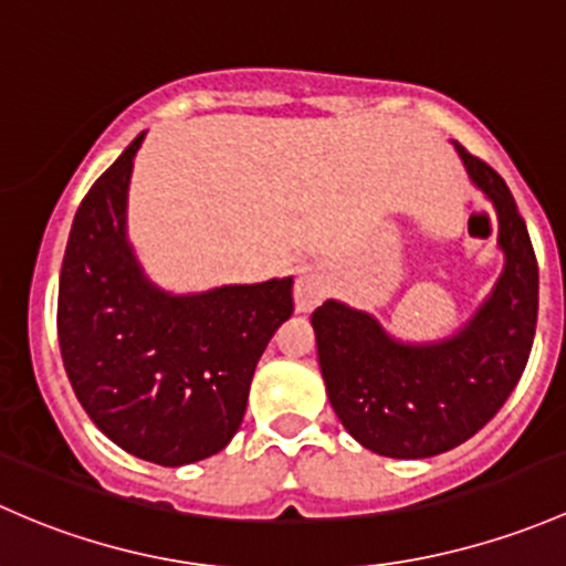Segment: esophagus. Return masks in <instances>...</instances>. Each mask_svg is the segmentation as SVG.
I'll list each match as a JSON object with an SVG mask.
<instances>
[{
    "label": "esophagus",
    "mask_w": 566,
    "mask_h": 566,
    "mask_svg": "<svg viewBox=\"0 0 566 566\" xmlns=\"http://www.w3.org/2000/svg\"><path fill=\"white\" fill-rule=\"evenodd\" d=\"M329 294V277L324 275L316 266H307V270L300 272L294 285V302L300 313H311L313 307L322 305L324 296Z\"/></svg>",
    "instance_id": "esophagus-1"
}]
</instances>
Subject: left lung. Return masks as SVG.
Instances as JSON below:
<instances>
[{
    "mask_svg": "<svg viewBox=\"0 0 566 566\" xmlns=\"http://www.w3.org/2000/svg\"><path fill=\"white\" fill-rule=\"evenodd\" d=\"M471 185L496 212L504 255L491 294L450 335L403 340L340 300L313 313L326 395L343 428L384 458H433L493 419L528 363L539 272L504 179L452 142Z\"/></svg>",
    "mask_w": 566,
    "mask_h": 566,
    "instance_id": "left-lung-1",
    "label": "left lung"
}]
</instances>
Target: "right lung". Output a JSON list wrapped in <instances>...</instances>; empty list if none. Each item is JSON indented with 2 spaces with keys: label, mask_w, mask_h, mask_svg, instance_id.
<instances>
[{
  "label": "right lung",
  "mask_w": 566,
  "mask_h": 566,
  "mask_svg": "<svg viewBox=\"0 0 566 566\" xmlns=\"http://www.w3.org/2000/svg\"><path fill=\"white\" fill-rule=\"evenodd\" d=\"M144 136L92 185L60 275V348L92 422L130 455L188 465L240 430L250 381L294 311V277L177 294L144 272L127 237V193Z\"/></svg>",
  "instance_id": "right-lung-1"
}]
</instances>
